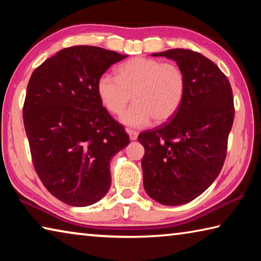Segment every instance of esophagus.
<instances>
[{
  "label": "esophagus",
  "mask_w": 261,
  "mask_h": 261,
  "mask_svg": "<svg viewBox=\"0 0 261 261\" xmlns=\"http://www.w3.org/2000/svg\"><path fill=\"white\" fill-rule=\"evenodd\" d=\"M126 132H127V135H129V137H130V139H131V140H136L137 138H138V132H137V131H134V130L127 129V130H126Z\"/></svg>",
  "instance_id": "obj_1"
}]
</instances>
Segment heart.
Wrapping results in <instances>:
<instances>
[{
    "mask_svg": "<svg viewBox=\"0 0 261 261\" xmlns=\"http://www.w3.org/2000/svg\"><path fill=\"white\" fill-rule=\"evenodd\" d=\"M96 93L112 114L123 112L131 98L135 103L121 115L124 125L143 127L154 118L165 123L178 112L187 93V77L177 64L149 57H134L116 69V77L102 74Z\"/></svg>",
    "mask_w": 261,
    "mask_h": 261,
    "instance_id": "1",
    "label": "heart"
}]
</instances>
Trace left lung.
Listing matches in <instances>:
<instances>
[{
    "instance_id": "8db88e82",
    "label": "left lung",
    "mask_w": 261,
    "mask_h": 261,
    "mask_svg": "<svg viewBox=\"0 0 261 261\" xmlns=\"http://www.w3.org/2000/svg\"><path fill=\"white\" fill-rule=\"evenodd\" d=\"M174 60L187 77L183 103L167 123L141 132L145 191L158 202L178 206L196 199L218 177L227 154L235 109L230 83L199 53H154Z\"/></svg>"
}]
</instances>
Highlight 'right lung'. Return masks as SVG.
Returning a JSON list of instances; mask_svg holds the SVG:
<instances>
[{
	"label": "right lung",
	"instance_id": "add662e5",
	"mask_svg": "<svg viewBox=\"0 0 261 261\" xmlns=\"http://www.w3.org/2000/svg\"><path fill=\"white\" fill-rule=\"evenodd\" d=\"M126 56L94 46L64 48L30 78L23 118L33 166L65 204L102 199L112 184L110 160L130 143L96 93L98 79Z\"/></svg>",
	"mask_w": 261,
	"mask_h": 261
}]
</instances>
